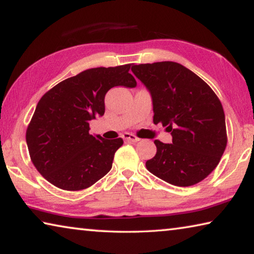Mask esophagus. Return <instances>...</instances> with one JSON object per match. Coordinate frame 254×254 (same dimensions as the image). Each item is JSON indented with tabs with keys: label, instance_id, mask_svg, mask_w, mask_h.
Returning a JSON list of instances; mask_svg holds the SVG:
<instances>
[{
	"label": "esophagus",
	"instance_id": "esophagus-1",
	"mask_svg": "<svg viewBox=\"0 0 254 254\" xmlns=\"http://www.w3.org/2000/svg\"><path fill=\"white\" fill-rule=\"evenodd\" d=\"M123 139L126 140V141H127V142H137V141H139L140 139L137 136H135L134 134H130V133H124L123 134Z\"/></svg>",
	"mask_w": 254,
	"mask_h": 254
}]
</instances>
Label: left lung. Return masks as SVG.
<instances>
[{
    "mask_svg": "<svg viewBox=\"0 0 254 254\" xmlns=\"http://www.w3.org/2000/svg\"><path fill=\"white\" fill-rule=\"evenodd\" d=\"M131 70L151 95L153 123H162L173 136V143L154 140L157 153L145 162L147 169L175 186L201 182L226 148L221 101L200 77L178 63L140 64Z\"/></svg>",
    "mask_w": 254,
    "mask_h": 254,
    "instance_id": "left-lung-1",
    "label": "left lung"
}]
</instances>
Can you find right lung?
<instances>
[{
    "label": "right lung",
    "mask_w": 254,
    "mask_h": 254,
    "mask_svg": "<svg viewBox=\"0 0 254 254\" xmlns=\"http://www.w3.org/2000/svg\"><path fill=\"white\" fill-rule=\"evenodd\" d=\"M130 68L131 64L86 69L40 98L25 139L32 163L50 184L81 190L111 170L123 140L89 134V121L104 115L105 94L112 87H135Z\"/></svg>",
    "instance_id": "add662e5"
}]
</instances>
